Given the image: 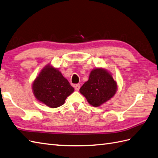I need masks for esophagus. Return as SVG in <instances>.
Listing matches in <instances>:
<instances>
[{
    "label": "esophagus",
    "instance_id": "esophagus-1",
    "mask_svg": "<svg viewBox=\"0 0 158 158\" xmlns=\"http://www.w3.org/2000/svg\"><path fill=\"white\" fill-rule=\"evenodd\" d=\"M75 89L76 91H79L80 89V84H76L75 86Z\"/></svg>",
    "mask_w": 158,
    "mask_h": 158
}]
</instances>
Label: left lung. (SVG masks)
<instances>
[{
    "mask_svg": "<svg viewBox=\"0 0 158 158\" xmlns=\"http://www.w3.org/2000/svg\"><path fill=\"white\" fill-rule=\"evenodd\" d=\"M118 86L112 75L107 69L96 68L90 72L89 79L80 88V93L88 103L99 107L114 96Z\"/></svg>",
    "mask_w": 158,
    "mask_h": 158,
    "instance_id": "8db88e82",
    "label": "left lung"
}]
</instances>
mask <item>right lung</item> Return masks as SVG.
I'll return each instance as SVG.
<instances>
[{"label": "right lung", "mask_w": 158, "mask_h": 158, "mask_svg": "<svg viewBox=\"0 0 158 158\" xmlns=\"http://www.w3.org/2000/svg\"><path fill=\"white\" fill-rule=\"evenodd\" d=\"M74 90L61 72L50 64L42 69L32 83L35 98L51 108L63 105L66 99Z\"/></svg>", "instance_id": "1"}]
</instances>
